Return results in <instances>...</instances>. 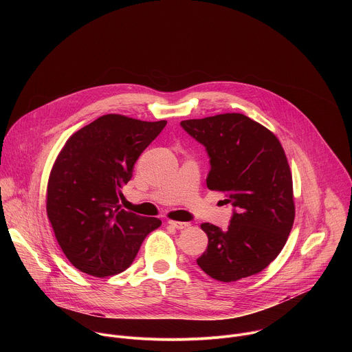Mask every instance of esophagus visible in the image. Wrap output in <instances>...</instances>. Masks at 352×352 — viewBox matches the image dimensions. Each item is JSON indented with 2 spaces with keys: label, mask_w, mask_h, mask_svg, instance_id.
Masks as SVG:
<instances>
[{
  "label": "esophagus",
  "mask_w": 352,
  "mask_h": 352,
  "mask_svg": "<svg viewBox=\"0 0 352 352\" xmlns=\"http://www.w3.org/2000/svg\"><path fill=\"white\" fill-rule=\"evenodd\" d=\"M168 224L177 230H184L186 227H189V223H182V221H174V220H168Z\"/></svg>",
  "instance_id": "obj_1"
}]
</instances>
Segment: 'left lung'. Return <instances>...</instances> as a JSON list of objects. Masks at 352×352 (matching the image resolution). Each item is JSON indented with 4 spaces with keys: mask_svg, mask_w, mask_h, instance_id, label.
Wrapping results in <instances>:
<instances>
[{
    "mask_svg": "<svg viewBox=\"0 0 352 352\" xmlns=\"http://www.w3.org/2000/svg\"><path fill=\"white\" fill-rule=\"evenodd\" d=\"M181 126L206 147L210 190L227 193L235 208L226 231L204 223L209 243L197 265L208 276L232 283L267 267L291 232L292 175L276 135L238 113L186 120Z\"/></svg>",
    "mask_w": 352,
    "mask_h": 352,
    "instance_id": "obj_1",
    "label": "left lung"
}]
</instances>
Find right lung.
<instances>
[{
  "instance_id": "right-lung-1",
  "label": "right lung",
  "mask_w": 352,
  "mask_h": 352,
  "mask_svg": "<svg viewBox=\"0 0 352 352\" xmlns=\"http://www.w3.org/2000/svg\"><path fill=\"white\" fill-rule=\"evenodd\" d=\"M167 121L107 114L75 132L61 148L47 184V216L67 259L80 272L114 276L128 269L156 217L118 205L133 164Z\"/></svg>"
}]
</instances>
